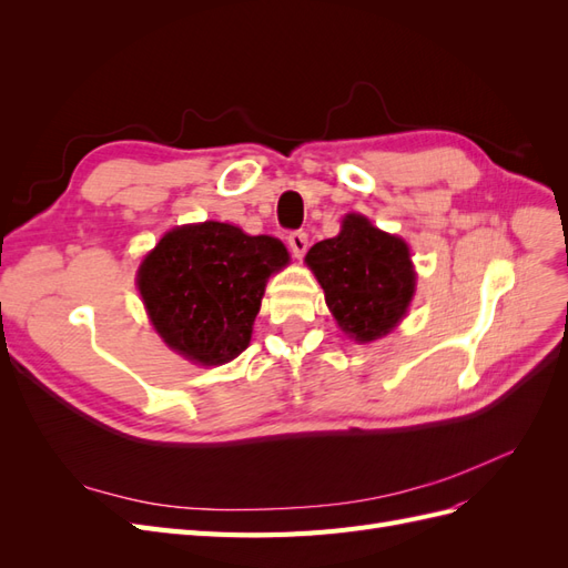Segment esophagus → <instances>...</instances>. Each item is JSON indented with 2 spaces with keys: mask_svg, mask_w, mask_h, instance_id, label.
Segmentation results:
<instances>
[{
  "mask_svg": "<svg viewBox=\"0 0 568 568\" xmlns=\"http://www.w3.org/2000/svg\"><path fill=\"white\" fill-rule=\"evenodd\" d=\"M288 246H291V253H294L296 257H303L305 251H307V234L303 230L291 232L288 234Z\"/></svg>",
  "mask_w": 568,
  "mask_h": 568,
  "instance_id": "obj_1",
  "label": "esophagus"
}]
</instances>
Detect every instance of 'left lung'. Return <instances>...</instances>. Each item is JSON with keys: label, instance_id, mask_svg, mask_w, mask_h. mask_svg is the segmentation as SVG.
<instances>
[{"label": "left lung", "instance_id": "8db88e82", "mask_svg": "<svg viewBox=\"0 0 568 568\" xmlns=\"http://www.w3.org/2000/svg\"><path fill=\"white\" fill-rule=\"evenodd\" d=\"M305 263L324 288L341 332L357 343L386 336L415 296L417 274L407 244L374 227L365 215L348 213L341 232L307 251Z\"/></svg>", "mask_w": 568, "mask_h": 568}]
</instances>
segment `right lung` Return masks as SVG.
<instances>
[{
	"mask_svg": "<svg viewBox=\"0 0 568 568\" xmlns=\"http://www.w3.org/2000/svg\"><path fill=\"white\" fill-rule=\"evenodd\" d=\"M284 265L280 239L209 220L163 234L136 272V288L168 348L213 367L246 351L265 284Z\"/></svg>",
	"mask_w": 568,
	"mask_h": 568,
	"instance_id": "add662e5",
	"label": "right lung"
}]
</instances>
